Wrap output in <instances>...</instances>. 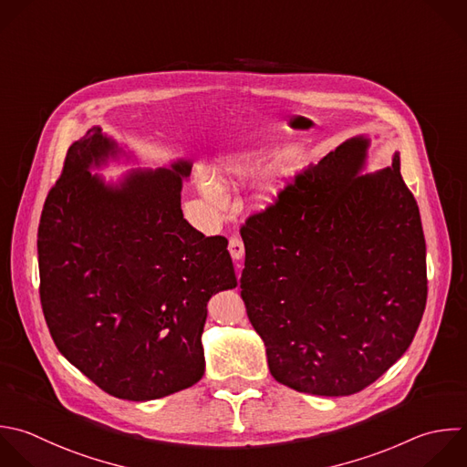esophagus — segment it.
Wrapping results in <instances>:
<instances>
[{
    "label": "esophagus",
    "instance_id": "obj_1",
    "mask_svg": "<svg viewBox=\"0 0 467 467\" xmlns=\"http://www.w3.org/2000/svg\"><path fill=\"white\" fill-rule=\"evenodd\" d=\"M228 250H230V255H232L235 261H241V259L244 257V244H243L241 237H237V235L230 237Z\"/></svg>",
    "mask_w": 467,
    "mask_h": 467
}]
</instances>
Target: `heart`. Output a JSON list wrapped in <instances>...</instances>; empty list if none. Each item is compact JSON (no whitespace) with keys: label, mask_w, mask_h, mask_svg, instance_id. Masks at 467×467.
<instances>
[{"label":"heart","mask_w":467,"mask_h":467,"mask_svg":"<svg viewBox=\"0 0 467 467\" xmlns=\"http://www.w3.org/2000/svg\"><path fill=\"white\" fill-rule=\"evenodd\" d=\"M266 168V162L259 157H239L237 161H232L230 164H226L221 171H219V181L223 184H230V186H237L243 182H248L255 177H259ZM204 193L208 199H212L213 202H221L223 197L219 193V190L212 184L204 186Z\"/></svg>","instance_id":"b5f03b06"}]
</instances>
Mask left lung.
Segmentation results:
<instances>
[{"label": "left lung", "instance_id": "8db88e82", "mask_svg": "<svg viewBox=\"0 0 467 467\" xmlns=\"http://www.w3.org/2000/svg\"><path fill=\"white\" fill-rule=\"evenodd\" d=\"M356 137L299 173L241 226V297L272 376L299 392L348 396L409 348L427 301L425 239L400 157L358 175Z\"/></svg>", "mask_w": 467, "mask_h": 467}]
</instances>
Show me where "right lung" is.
<instances>
[{
	"label": "right lung",
	"instance_id": "add662e5",
	"mask_svg": "<svg viewBox=\"0 0 467 467\" xmlns=\"http://www.w3.org/2000/svg\"><path fill=\"white\" fill-rule=\"evenodd\" d=\"M117 153L99 126L77 140L38 226L40 299L58 350L111 396L146 401L197 383L206 305L237 286L228 239L182 215L192 164L93 177Z\"/></svg>",
	"mask_w": 467,
	"mask_h": 467
}]
</instances>
